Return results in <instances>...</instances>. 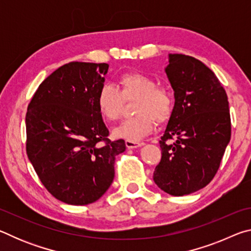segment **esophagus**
<instances>
[{
  "mask_svg": "<svg viewBox=\"0 0 251 251\" xmlns=\"http://www.w3.org/2000/svg\"><path fill=\"white\" fill-rule=\"evenodd\" d=\"M125 145L126 147L128 148V150H134V148H138L143 146L144 144L143 143H138V142H130V141H126L125 142Z\"/></svg>",
  "mask_w": 251,
  "mask_h": 251,
  "instance_id": "34e87169",
  "label": "esophagus"
}]
</instances>
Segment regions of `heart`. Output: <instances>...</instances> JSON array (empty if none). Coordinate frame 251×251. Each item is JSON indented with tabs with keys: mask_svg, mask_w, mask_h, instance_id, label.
<instances>
[{
	"mask_svg": "<svg viewBox=\"0 0 251 251\" xmlns=\"http://www.w3.org/2000/svg\"><path fill=\"white\" fill-rule=\"evenodd\" d=\"M118 86L101 85L96 96V105L100 115L107 121H115L121 116L124 100L135 99L133 117L123 121L115 127L116 138L138 142L154 130L156 121L163 123L172 115L174 100L167 88L157 86L150 75L130 72L120 76Z\"/></svg>",
	"mask_w": 251,
	"mask_h": 251,
	"instance_id": "1",
	"label": "heart"
}]
</instances>
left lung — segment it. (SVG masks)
Segmentation results:
<instances>
[{"label":"left lung","instance_id":"left-lung-1","mask_svg":"<svg viewBox=\"0 0 251 251\" xmlns=\"http://www.w3.org/2000/svg\"><path fill=\"white\" fill-rule=\"evenodd\" d=\"M165 72L175 105L152 178L165 193L184 196L207 186L218 171L231 136L229 103L217 76L199 59L169 54Z\"/></svg>","mask_w":251,"mask_h":251}]
</instances>
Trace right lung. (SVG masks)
<instances>
[{
    "instance_id": "obj_1",
    "label": "right lung",
    "mask_w": 251,
    "mask_h": 251,
    "mask_svg": "<svg viewBox=\"0 0 251 251\" xmlns=\"http://www.w3.org/2000/svg\"><path fill=\"white\" fill-rule=\"evenodd\" d=\"M106 63L71 62L54 71L28 104L26 152L53 196L70 205L96 201L112 185L125 142H110L96 105Z\"/></svg>"
}]
</instances>
